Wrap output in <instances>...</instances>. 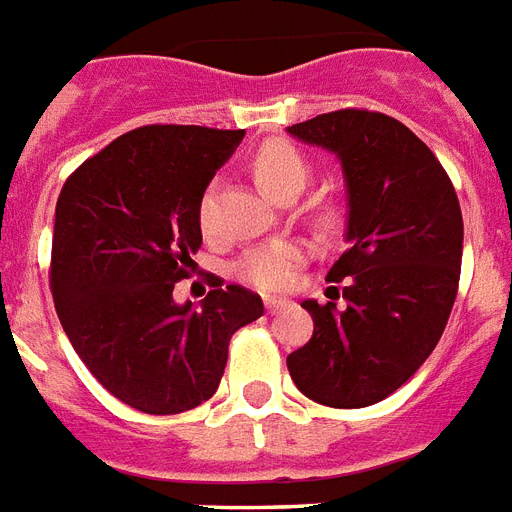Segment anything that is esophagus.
<instances>
[{"mask_svg":"<svg viewBox=\"0 0 512 512\" xmlns=\"http://www.w3.org/2000/svg\"><path fill=\"white\" fill-rule=\"evenodd\" d=\"M264 306H267L269 314L280 312V309H285V306H290V301H285V298H275V296H264Z\"/></svg>","mask_w":512,"mask_h":512,"instance_id":"esophagus-1","label":"esophagus"}]
</instances>
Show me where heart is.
<instances>
[{
  "mask_svg": "<svg viewBox=\"0 0 512 512\" xmlns=\"http://www.w3.org/2000/svg\"><path fill=\"white\" fill-rule=\"evenodd\" d=\"M253 177L261 190L277 200L296 198L309 182V161L296 145L285 140H272L253 155ZM198 222L203 232L211 227V198L200 200ZM309 259V248L301 240H269L248 248L235 261V277L259 290H288L298 277V269Z\"/></svg>",
  "mask_w": 512,
  "mask_h": 512,
  "instance_id": "b5f03b06",
  "label": "heart"
}]
</instances>
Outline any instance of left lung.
I'll return each mask as SVG.
<instances>
[{"label": "left lung", "mask_w": 512, "mask_h": 512, "mask_svg": "<svg viewBox=\"0 0 512 512\" xmlns=\"http://www.w3.org/2000/svg\"><path fill=\"white\" fill-rule=\"evenodd\" d=\"M288 132L338 153L349 185V248L327 272L346 309L301 304L314 333L288 354L290 378L325 407H370L418 372L447 327L463 264L460 200L431 147L386 113L343 108Z\"/></svg>", "instance_id": "left-lung-1"}]
</instances>
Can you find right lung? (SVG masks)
Returning a JSON list of instances; mask_svg holds the SVG:
<instances>
[{"label":"right lung","instance_id":"add662e5","mask_svg":"<svg viewBox=\"0 0 512 512\" xmlns=\"http://www.w3.org/2000/svg\"><path fill=\"white\" fill-rule=\"evenodd\" d=\"M243 134L140 126L81 163L57 198L49 290L60 325L102 388L147 415L208 402L232 335L264 314L256 293L216 275L198 312L171 298L203 243V192Z\"/></svg>","mask_w":512,"mask_h":512}]
</instances>
